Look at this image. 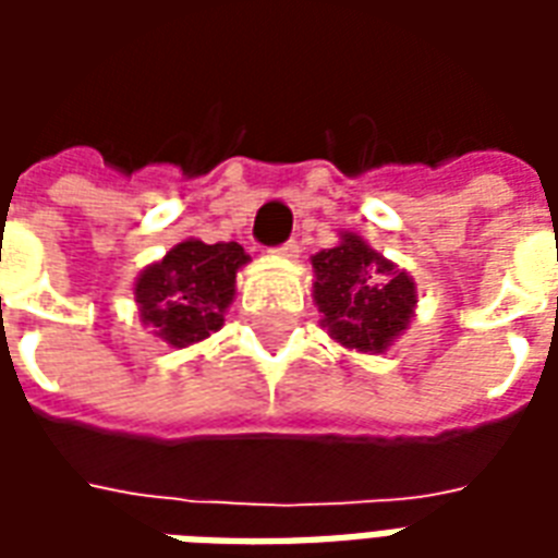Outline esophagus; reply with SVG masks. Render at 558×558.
<instances>
[{
  "label": "esophagus",
  "mask_w": 558,
  "mask_h": 558,
  "mask_svg": "<svg viewBox=\"0 0 558 558\" xmlns=\"http://www.w3.org/2000/svg\"><path fill=\"white\" fill-rule=\"evenodd\" d=\"M275 254L283 256V259H295V256L302 254V247H299V242H287V244H280Z\"/></svg>",
  "instance_id": "obj_1"
}]
</instances>
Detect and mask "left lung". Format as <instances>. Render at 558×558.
<instances>
[{
	"label": "left lung",
	"instance_id": "obj_1",
	"mask_svg": "<svg viewBox=\"0 0 558 558\" xmlns=\"http://www.w3.org/2000/svg\"><path fill=\"white\" fill-rule=\"evenodd\" d=\"M314 302L323 328L340 347L355 352H386L410 328L418 287L410 271L374 251L355 232L311 256Z\"/></svg>",
	"mask_w": 558,
	"mask_h": 558
}]
</instances>
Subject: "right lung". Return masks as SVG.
I'll return each mask as SVG.
<instances>
[{
    "label": "right lung",
    "mask_w": 558,
    "mask_h": 558,
    "mask_svg": "<svg viewBox=\"0 0 558 558\" xmlns=\"http://www.w3.org/2000/svg\"><path fill=\"white\" fill-rule=\"evenodd\" d=\"M247 259L239 242L184 239L134 280L140 323L175 350L206 340L223 326L235 299V275Z\"/></svg>",
    "instance_id": "1"
}]
</instances>
